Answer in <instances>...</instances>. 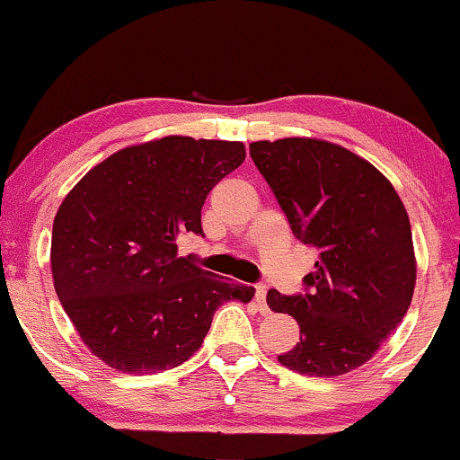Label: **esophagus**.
Returning a JSON list of instances; mask_svg holds the SVG:
<instances>
[{"instance_id": "1", "label": "esophagus", "mask_w": 460, "mask_h": 460, "mask_svg": "<svg viewBox=\"0 0 460 460\" xmlns=\"http://www.w3.org/2000/svg\"><path fill=\"white\" fill-rule=\"evenodd\" d=\"M255 305H257V309H260V314H268L266 288H263V285H255Z\"/></svg>"}]
</instances>
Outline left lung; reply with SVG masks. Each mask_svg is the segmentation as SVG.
<instances>
[{
    "label": "left lung",
    "instance_id": "1",
    "mask_svg": "<svg viewBox=\"0 0 460 460\" xmlns=\"http://www.w3.org/2000/svg\"><path fill=\"white\" fill-rule=\"evenodd\" d=\"M251 157L294 237L320 251L305 277L309 292L266 296L300 329L279 363L307 376L352 372L376 355L413 298L417 261L404 203L376 166L335 142L260 140Z\"/></svg>",
    "mask_w": 460,
    "mask_h": 460
}]
</instances>
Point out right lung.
<instances>
[{
  "label": "right lung",
  "instance_id": "right-lung-1",
  "mask_svg": "<svg viewBox=\"0 0 460 460\" xmlns=\"http://www.w3.org/2000/svg\"><path fill=\"white\" fill-rule=\"evenodd\" d=\"M244 157L242 142L166 136L112 153L62 200L51 231L54 288L105 366L125 374L181 366L220 305L252 298V288L177 252L183 234H203L209 190Z\"/></svg>",
  "mask_w": 460,
  "mask_h": 460
}]
</instances>
